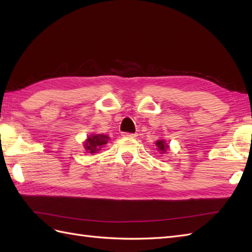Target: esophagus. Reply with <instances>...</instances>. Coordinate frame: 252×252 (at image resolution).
Here are the masks:
<instances>
[{
  "label": "esophagus",
  "mask_w": 252,
  "mask_h": 252,
  "mask_svg": "<svg viewBox=\"0 0 252 252\" xmlns=\"http://www.w3.org/2000/svg\"><path fill=\"white\" fill-rule=\"evenodd\" d=\"M122 136H125V137H136L137 134H136V133H126V132H125V133H122Z\"/></svg>",
  "instance_id": "1"
}]
</instances>
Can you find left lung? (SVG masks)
I'll use <instances>...</instances> for the list:
<instances>
[{
  "mask_svg": "<svg viewBox=\"0 0 252 252\" xmlns=\"http://www.w3.org/2000/svg\"><path fill=\"white\" fill-rule=\"evenodd\" d=\"M156 146H157V149H159L162 154L169 148V145H167V143H165L163 140H158L156 142Z\"/></svg>",
  "mask_w": 252,
  "mask_h": 252,
  "instance_id": "8db88e82",
  "label": "left lung"
}]
</instances>
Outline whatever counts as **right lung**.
<instances>
[{
	"label": "right lung",
	"mask_w": 252,
	"mask_h": 252,
	"mask_svg": "<svg viewBox=\"0 0 252 252\" xmlns=\"http://www.w3.org/2000/svg\"><path fill=\"white\" fill-rule=\"evenodd\" d=\"M109 141V136L104 134H92L90 135L84 142V148L85 151L90 154H95L100 151L107 142Z\"/></svg>",
	"instance_id": "right-lung-1"
}]
</instances>
